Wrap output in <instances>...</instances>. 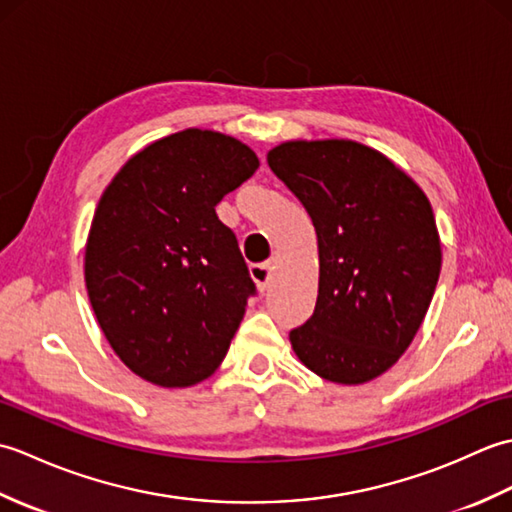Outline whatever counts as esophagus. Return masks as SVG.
Wrapping results in <instances>:
<instances>
[{
    "mask_svg": "<svg viewBox=\"0 0 512 512\" xmlns=\"http://www.w3.org/2000/svg\"><path fill=\"white\" fill-rule=\"evenodd\" d=\"M273 268H275L273 262H264V264H253V266H250V277H253V281H255L259 290H266L270 277H273Z\"/></svg>",
    "mask_w": 512,
    "mask_h": 512,
    "instance_id": "34e87169",
    "label": "esophagus"
}]
</instances>
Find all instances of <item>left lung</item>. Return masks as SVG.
<instances>
[{
	"label": "left lung",
	"mask_w": 512,
	"mask_h": 512,
	"mask_svg": "<svg viewBox=\"0 0 512 512\" xmlns=\"http://www.w3.org/2000/svg\"><path fill=\"white\" fill-rule=\"evenodd\" d=\"M268 167L297 195L319 239V297L290 332L299 361L325 380L361 385L416 336L440 277L427 195L405 171L354 140H292Z\"/></svg>",
	"instance_id": "1"
}]
</instances>
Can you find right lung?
<instances>
[{"label": "right lung", "mask_w": 512, "mask_h": 512, "mask_svg": "<svg viewBox=\"0 0 512 512\" xmlns=\"http://www.w3.org/2000/svg\"><path fill=\"white\" fill-rule=\"evenodd\" d=\"M259 167L239 140L184 129L116 173L85 246V286L105 339L140 378L189 387L228 352L257 295L215 206Z\"/></svg>", "instance_id": "1"}]
</instances>
